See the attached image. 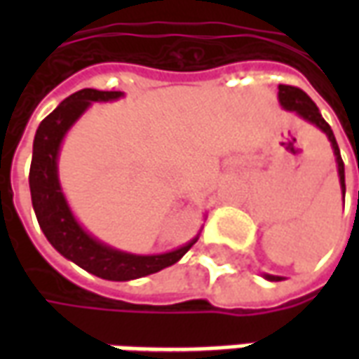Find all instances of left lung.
Wrapping results in <instances>:
<instances>
[{
	"label": "left lung",
	"instance_id": "8db88e82",
	"mask_svg": "<svg viewBox=\"0 0 359 359\" xmlns=\"http://www.w3.org/2000/svg\"><path fill=\"white\" fill-rule=\"evenodd\" d=\"M278 100L283 103V107H286V109L290 111H296L298 115H302L306 121L319 126V128L329 136V140H331L332 144V149H334V156H337V163H339L340 187H342V194H344V192H346V187H344V161H342V157H340L339 144H337V138H334V134H332L331 126H329V123L321 117V113L317 109L316 103L311 102V97H309L304 90H300L298 86H290V84H278ZM265 277L269 278V280H280V278L273 277V275H265Z\"/></svg>",
	"mask_w": 359,
	"mask_h": 359
}]
</instances>
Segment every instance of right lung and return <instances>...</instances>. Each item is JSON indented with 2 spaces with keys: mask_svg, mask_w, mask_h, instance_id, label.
I'll return each instance as SVG.
<instances>
[{
  "mask_svg": "<svg viewBox=\"0 0 359 359\" xmlns=\"http://www.w3.org/2000/svg\"><path fill=\"white\" fill-rule=\"evenodd\" d=\"M121 95L123 92L84 88L59 103L36 130L32 163H30V175H28L34 213L40 229L51 246L57 250L61 256L74 262L84 271H88L95 277L107 278V280H130V278H140L157 273L169 265L177 264L198 241L196 236L187 246L169 254L133 256V254H125V252L103 246L102 242L94 241L90 234L84 233L81 225L74 221L73 213L69 210L59 188V144L69 130V126L81 117L82 111L88 107L90 102H107V100H117Z\"/></svg>",
  "mask_w": 359,
  "mask_h": 359,
  "instance_id": "add662e5",
  "label": "right lung"
}]
</instances>
